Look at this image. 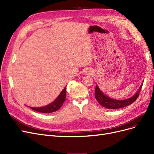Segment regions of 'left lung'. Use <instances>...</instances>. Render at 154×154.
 <instances>
[{
	"label": "left lung",
	"mask_w": 154,
	"mask_h": 154,
	"mask_svg": "<svg viewBox=\"0 0 154 154\" xmlns=\"http://www.w3.org/2000/svg\"><path fill=\"white\" fill-rule=\"evenodd\" d=\"M143 83L139 87L137 91L136 92L133 96H132L130 98H128L127 100H114L109 97L105 95L103 92H102L99 87L96 85V89H95V97L96 100L98 101V103L105 108L109 109H120L123 108V107L127 106L136 100V99L138 97L139 92H140L141 87L143 86Z\"/></svg>",
	"instance_id": "obj_1"
}]
</instances>
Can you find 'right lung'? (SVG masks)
Here are the masks:
<instances>
[{
    "mask_svg": "<svg viewBox=\"0 0 154 154\" xmlns=\"http://www.w3.org/2000/svg\"><path fill=\"white\" fill-rule=\"evenodd\" d=\"M66 98V87L60 92L58 96L52 103L42 107H31V109L42 113H51L61 108Z\"/></svg>",
    "mask_w": 154,
    "mask_h": 154,
    "instance_id": "add662e5",
    "label": "right lung"
}]
</instances>
